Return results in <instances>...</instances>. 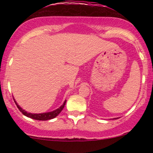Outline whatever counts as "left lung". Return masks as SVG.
Here are the masks:
<instances>
[{
	"label": "left lung",
	"instance_id": "1",
	"mask_svg": "<svg viewBox=\"0 0 153 153\" xmlns=\"http://www.w3.org/2000/svg\"><path fill=\"white\" fill-rule=\"evenodd\" d=\"M112 119H116V118H112Z\"/></svg>",
	"mask_w": 153,
	"mask_h": 153
}]
</instances>
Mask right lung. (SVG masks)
<instances>
[{
    "instance_id": "1",
    "label": "right lung",
    "mask_w": 153,
    "mask_h": 153,
    "mask_svg": "<svg viewBox=\"0 0 153 153\" xmlns=\"http://www.w3.org/2000/svg\"><path fill=\"white\" fill-rule=\"evenodd\" d=\"M13 99H14V98H13ZM14 101H15V104H16V106H18V109H19V110L22 112L23 115H24L25 116L28 117V118H32V119L38 120V121H47V120H50V119H52V118H55V117L58 116V115H59L60 112H61V111H62V109H64V106H65V104H66V101H67V100H65L64 102V104L60 106L59 108H58V109H55V110L52 111V112H43V113H38V114L31 113V112H27V111H25L24 109H23L21 106L18 105V103L15 101V99H14Z\"/></svg>"
}]
</instances>
